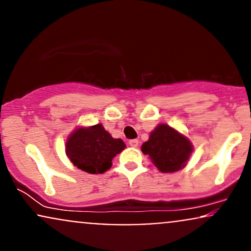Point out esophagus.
I'll return each instance as SVG.
<instances>
[{"mask_svg":"<svg viewBox=\"0 0 251 251\" xmlns=\"http://www.w3.org/2000/svg\"><path fill=\"white\" fill-rule=\"evenodd\" d=\"M128 144H129V146H132V148H137L138 144H139V140H138V139H132V140H129Z\"/></svg>","mask_w":251,"mask_h":251,"instance_id":"esophagus-1","label":"esophagus"}]
</instances>
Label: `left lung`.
<instances>
[{"label":"left lung","mask_w":251,"mask_h":251,"mask_svg":"<svg viewBox=\"0 0 251 251\" xmlns=\"http://www.w3.org/2000/svg\"><path fill=\"white\" fill-rule=\"evenodd\" d=\"M155 168L163 174L183 169L192 153V144L185 135L166 124H159L150 133L148 142L142 145Z\"/></svg>","instance_id":"obj_1"}]
</instances>
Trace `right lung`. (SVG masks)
Returning a JSON list of instances; mask_svg holds the SVG:
<instances>
[{
    "instance_id": "add662e5",
    "label": "right lung",
    "mask_w": 251,
    "mask_h": 251,
    "mask_svg": "<svg viewBox=\"0 0 251 251\" xmlns=\"http://www.w3.org/2000/svg\"><path fill=\"white\" fill-rule=\"evenodd\" d=\"M126 148L122 139H114L101 124L75 128L66 142V154L74 166L88 174H103L112 159Z\"/></svg>"
}]
</instances>
